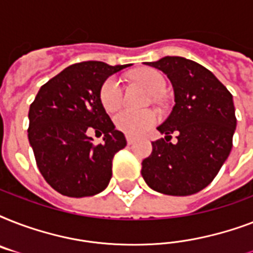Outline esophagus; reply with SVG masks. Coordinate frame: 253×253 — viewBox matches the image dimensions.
<instances>
[{
    "mask_svg": "<svg viewBox=\"0 0 253 253\" xmlns=\"http://www.w3.org/2000/svg\"><path fill=\"white\" fill-rule=\"evenodd\" d=\"M126 140H127V144H128V146H131V144L135 142V138L134 136H131V135H126Z\"/></svg>",
    "mask_w": 253,
    "mask_h": 253,
    "instance_id": "obj_1",
    "label": "esophagus"
}]
</instances>
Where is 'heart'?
<instances>
[{
	"instance_id": "b5f03b06",
	"label": "heart",
	"mask_w": 253,
	"mask_h": 253,
	"mask_svg": "<svg viewBox=\"0 0 253 253\" xmlns=\"http://www.w3.org/2000/svg\"><path fill=\"white\" fill-rule=\"evenodd\" d=\"M134 79L152 93H163L167 87L164 76L155 69H142L135 73ZM99 101L107 111H115L122 106L123 85L119 79L111 76L103 81L99 89ZM158 122L159 114L155 110L135 111L126 109L114 117V123L118 130L135 136L146 134Z\"/></svg>"
}]
</instances>
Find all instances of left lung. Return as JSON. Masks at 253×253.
Wrapping results in <instances>:
<instances>
[{
    "label": "left lung",
    "instance_id": "left-lung-1",
    "mask_svg": "<svg viewBox=\"0 0 253 253\" xmlns=\"http://www.w3.org/2000/svg\"><path fill=\"white\" fill-rule=\"evenodd\" d=\"M147 64L168 76L176 105L158 127L167 136L152 142L142 176L156 192L190 196L214 180L231 152L236 127L232 94L209 69L185 57L166 56ZM173 132H179L174 145Z\"/></svg>",
    "mask_w": 253,
    "mask_h": 253
}]
</instances>
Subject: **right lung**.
I'll use <instances>...</instances> for the list:
<instances>
[{"mask_svg":"<svg viewBox=\"0 0 253 253\" xmlns=\"http://www.w3.org/2000/svg\"><path fill=\"white\" fill-rule=\"evenodd\" d=\"M127 65L83 61L69 65L38 91L29 110V142L39 172L63 196H94L109 185L114 155L126 138L99 101L103 81ZM102 132L94 145L86 130Z\"/></svg>","mask_w":253,"mask_h":253,"instance_id":"right-lung-1","label":"right lung"}]
</instances>
